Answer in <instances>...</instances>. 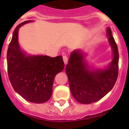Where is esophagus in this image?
<instances>
[{
    "label": "esophagus",
    "instance_id": "34e87169",
    "mask_svg": "<svg viewBox=\"0 0 129 129\" xmlns=\"http://www.w3.org/2000/svg\"><path fill=\"white\" fill-rule=\"evenodd\" d=\"M63 62H64L65 64H67L68 61V58L66 55H63Z\"/></svg>",
    "mask_w": 129,
    "mask_h": 129
}]
</instances>
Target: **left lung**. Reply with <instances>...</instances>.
I'll use <instances>...</instances> for the list:
<instances>
[{"label":"left lung","mask_w":129,"mask_h":129,"mask_svg":"<svg viewBox=\"0 0 129 129\" xmlns=\"http://www.w3.org/2000/svg\"><path fill=\"white\" fill-rule=\"evenodd\" d=\"M107 34L113 59L105 70H90L79 50H74L70 54L66 72L72 95L81 104H91L101 100L113 88L117 81L119 70L118 48L109 27Z\"/></svg>","instance_id":"left-lung-1"}]
</instances>
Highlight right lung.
<instances>
[{
    "label": "right lung",
    "mask_w": 129,
    "mask_h": 129,
    "mask_svg": "<svg viewBox=\"0 0 129 129\" xmlns=\"http://www.w3.org/2000/svg\"><path fill=\"white\" fill-rule=\"evenodd\" d=\"M18 25L7 50V73L16 92L30 102L42 104L50 99L54 79L64 68L62 56H26L19 48Z\"/></svg>",
    "instance_id": "right-lung-1"
}]
</instances>
